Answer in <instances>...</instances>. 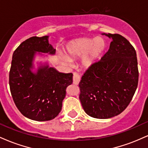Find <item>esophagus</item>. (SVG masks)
<instances>
[{
    "label": "esophagus",
    "instance_id": "esophagus-1",
    "mask_svg": "<svg viewBox=\"0 0 148 148\" xmlns=\"http://www.w3.org/2000/svg\"><path fill=\"white\" fill-rule=\"evenodd\" d=\"M80 80H81V77L77 73H74L73 75V84L75 85H78L79 84Z\"/></svg>",
    "mask_w": 148,
    "mask_h": 148
}]
</instances>
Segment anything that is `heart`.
Wrapping results in <instances>:
<instances>
[{
  "label": "heart",
  "instance_id": "1",
  "mask_svg": "<svg viewBox=\"0 0 148 148\" xmlns=\"http://www.w3.org/2000/svg\"><path fill=\"white\" fill-rule=\"evenodd\" d=\"M104 39L97 37L95 40L83 38L74 40L67 44L66 56L60 55L61 61L66 64L71 62V59L83 57L81 64L85 68H90L98 62L106 49Z\"/></svg>",
  "mask_w": 148,
  "mask_h": 148
}]
</instances>
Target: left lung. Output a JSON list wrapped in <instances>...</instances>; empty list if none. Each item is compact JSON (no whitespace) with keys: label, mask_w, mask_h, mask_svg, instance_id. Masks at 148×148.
Returning <instances> with one entry per match:
<instances>
[{"label":"left lung","mask_w":148,"mask_h":148,"mask_svg":"<svg viewBox=\"0 0 148 148\" xmlns=\"http://www.w3.org/2000/svg\"><path fill=\"white\" fill-rule=\"evenodd\" d=\"M112 42L99 62L90 67L79 83V99L88 115L108 119L127 108L138 86L136 53L126 38L106 34Z\"/></svg>","instance_id":"obj_1"}]
</instances>
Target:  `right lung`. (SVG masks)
I'll return each mask as SVG.
<instances>
[{
    "mask_svg": "<svg viewBox=\"0 0 148 148\" xmlns=\"http://www.w3.org/2000/svg\"><path fill=\"white\" fill-rule=\"evenodd\" d=\"M42 53H56L49 36L25 40L13 53L9 75L10 91L18 111L35 121H48L59 114L66 89L73 82L72 73L59 72L48 62H40L33 70L35 56H45Z\"/></svg>",
    "mask_w": 148,
    "mask_h": 148,
    "instance_id": "add662e5",
    "label": "right lung"
}]
</instances>
